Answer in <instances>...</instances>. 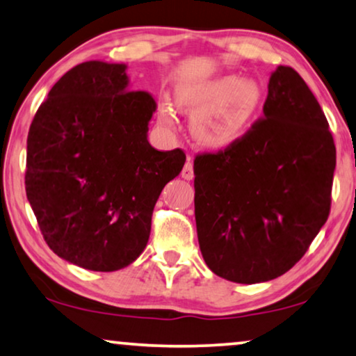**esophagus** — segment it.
<instances>
[{"label":"esophagus","mask_w":356,"mask_h":356,"mask_svg":"<svg viewBox=\"0 0 356 356\" xmlns=\"http://www.w3.org/2000/svg\"><path fill=\"white\" fill-rule=\"evenodd\" d=\"M182 177L187 180L193 179V158L192 156H187V163L184 164V169H182Z\"/></svg>","instance_id":"obj_1"}]
</instances>
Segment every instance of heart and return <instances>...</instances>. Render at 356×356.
<instances>
[{"label":"heart","instance_id":"obj_1","mask_svg":"<svg viewBox=\"0 0 356 356\" xmlns=\"http://www.w3.org/2000/svg\"><path fill=\"white\" fill-rule=\"evenodd\" d=\"M261 88L252 79L224 76L198 88L182 89L179 102L196 111L192 120L195 137L209 145H224L240 134L261 104ZM163 123H172V110H161Z\"/></svg>","mask_w":356,"mask_h":356}]
</instances>
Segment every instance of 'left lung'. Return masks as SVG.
I'll return each instance as SVG.
<instances>
[{
  "label": "left lung",
  "instance_id": "8db88e82",
  "mask_svg": "<svg viewBox=\"0 0 356 356\" xmlns=\"http://www.w3.org/2000/svg\"><path fill=\"white\" fill-rule=\"evenodd\" d=\"M334 169L336 145L320 104L294 68L280 65L262 118L222 150L195 156L206 265L243 284L293 268L330 216Z\"/></svg>",
  "mask_w": 356,
  "mask_h": 356
}]
</instances>
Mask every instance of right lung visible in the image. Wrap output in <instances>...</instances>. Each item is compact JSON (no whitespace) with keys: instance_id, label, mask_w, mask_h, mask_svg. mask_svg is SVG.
Wrapping results in <instances>:
<instances>
[{"instance_id":"right-lung-1","label":"right lung","mask_w":356,"mask_h":356,"mask_svg":"<svg viewBox=\"0 0 356 356\" xmlns=\"http://www.w3.org/2000/svg\"><path fill=\"white\" fill-rule=\"evenodd\" d=\"M127 83L123 63L73 67L40 105L26 139L25 190L42 238L94 272L140 256L161 190L185 163L180 148L148 144L156 102Z\"/></svg>"}]
</instances>
